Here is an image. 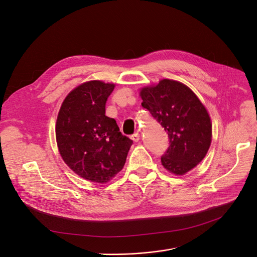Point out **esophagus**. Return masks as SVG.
<instances>
[{"label":"esophagus","instance_id":"1","mask_svg":"<svg viewBox=\"0 0 257 257\" xmlns=\"http://www.w3.org/2000/svg\"><path fill=\"white\" fill-rule=\"evenodd\" d=\"M131 140L133 141V142H136V143H138L140 140H141V136H140V133H134L133 136L131 137Z\"/></svg>","mask_w":257,"mask_h":257}]
</instances>
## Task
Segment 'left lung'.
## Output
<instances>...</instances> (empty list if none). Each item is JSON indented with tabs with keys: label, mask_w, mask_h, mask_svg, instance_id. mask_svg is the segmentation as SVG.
Wrapping results in <instances>:
<instances>
[{
	"label": "left lung",
	"mask_w": 257,
	"mask_h": 257,
	"mask_svg": "<svg viewBox=\"0 0 257 257\" xmlns=\"http://www.w3.org/2000/svg\"><path fill=\"white\" fill-rule=\"evenodd\" d=\"M142 106L164 127L170 146L161 164L184 175L203 159L211 143V121L204 105L186 85L170 79L141 91Z\"/></svg>",
	"instance_id": "obj_1"
}]
</instances>
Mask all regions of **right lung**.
Here are the masks:
<instances>
[{"label":"right lung","mask_w":257,"mask_h":257,"mask_svg":"<svg viewBox=\"0 0 257 257\" xmlns=\"http://www.w3.org/2000/svg\"><path fill=\"white\" fill-rule=\"evenodd\" d=\"M114 84L93 80L64 99L56 121V141L64 163L91 182L105 183L124 168L133 142L119 132L105 105Z\"/></svg>","instance_id":"right-lung-1"}]
</instances>
